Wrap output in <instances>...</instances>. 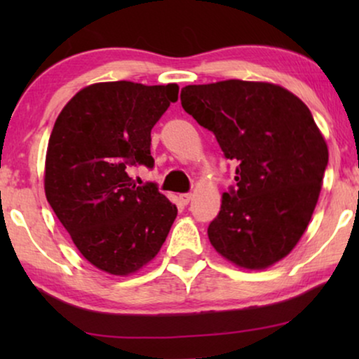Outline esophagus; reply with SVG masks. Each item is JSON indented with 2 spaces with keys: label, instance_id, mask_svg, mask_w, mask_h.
I'll list each match as a JSON object with an SVG mask.
<instances>
[{
  "label": "esophagus",
  "instance_id": "esophagus-1",
  "mask_svg": "<svg viewBox=\"0 0 359 359\" xmlns=\"http://www.w3.org/2000/svg\"><path fill=\"white\" fill-rule=\"evenodd\" d=\"M191 199H193V194H191V193H184V194H180V201H181V204H188L189 203V201Z\"/></svg>",
  "mask_w": 359,
  "mask_h": 359
}]
</instances>
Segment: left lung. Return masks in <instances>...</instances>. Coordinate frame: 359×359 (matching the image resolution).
<instances>
[{
  "mask_svg": "<svg viewBox=\"0 0 359 359\" xmlns=\"http://www.w3.org/2000/svg\"><path fill=\"white\" fill-rule=\"evenodd\" d=\"M181 106L237 163V188L222 194L208 229L210 245L243 269L281 262L311 222L328 163L309 107L286 88L243 80L184 86Z\"/></svg>",
  "mask_w": 359,
  "mask_h": 359,
  "instance_id": "1",
  "label": "left lung"
}]
</instances>
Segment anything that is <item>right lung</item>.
<instances>
[{"label":"right lung","mask_w":359,"mask_h":359,"mask_svg":"<svg viewBox=\"0 0 359 359\" xmlns=\"http://www.w3.org/2000/svg\"><path fill=\"white\" fill-rule=\"evenodd\" d=\"M178 93L176 83H93L67 102L48 139V204L83 257L112 276L147 266L178 214L155 184L127 175L130 165L154 166L150 132Z\"/></svg>","instance_id":"1"}]
</instances>
